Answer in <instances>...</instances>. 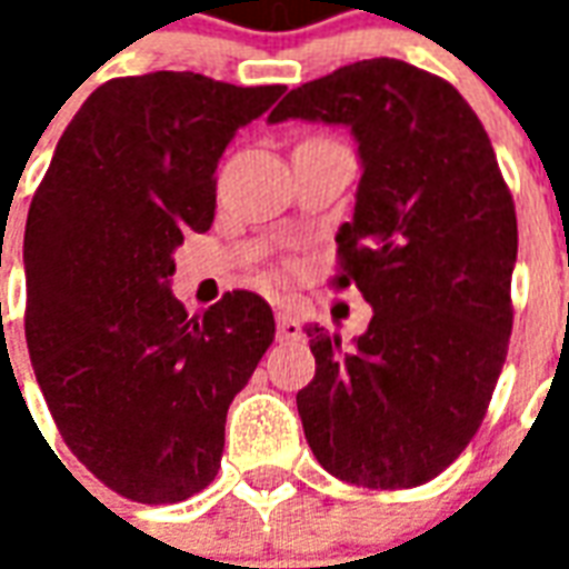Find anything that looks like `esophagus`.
<instances>
[{"label":"esophagus","mask_w":569,"mask_h":569,"mask_svg":"<svg viewBox=\"0 0 569 569\" xmlns=\"http://www.w3.org/2000/svg\"><path fill=\"white\" fill-rule=\"evenodd\" d=\"M277 338L280 341H305V329L292 313H277Z\"/></svg>","instance_id":"34e87169"}]
</instances>
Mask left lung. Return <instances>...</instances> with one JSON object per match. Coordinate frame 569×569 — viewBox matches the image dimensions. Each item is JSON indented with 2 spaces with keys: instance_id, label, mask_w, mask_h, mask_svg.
Instances as JSON below:
<instances>
[{
  "instance_id": "obj_1",
  "label": "left lung",
  "mask_w": 569,
  "mask_h": 569,
  "mask_svg": "<svg viewBox=\"0 0 569 569\" xmlns=\"http://www.w3.org/2000/svg\"><path fill=\"white\" fill-rule=\"evenodd\" d=\"M286 118L347 124L359 142L332 286L375 310L353 347L308 326L317 375L296 402L310 451L359 488H418L472 441L506 362L512 194L472 106L393 57L289 91L268 121Z\"/></svg>"
}]
</instances>
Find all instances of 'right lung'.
Instances as JSON below:
<instances>
[{"instance_id": "right-lung-1", "label": "right lung", "mask_w": 569, "mask_h": 569, "mask_svg": "<svg viewBox=\"0 0 569 569\" xmlns=\"http://www.w3.org/2000/svg\"><path fill=\"white\" fill-rule=\"evenodd\" d=\"M283 84L194 72L100 84L57 142L27 216V347L69 451L121 497L179 502L210 485L224 415L273 341L256 292L188 317L173 249L216 216V167Z\"/></svg>"}]
</instances>
